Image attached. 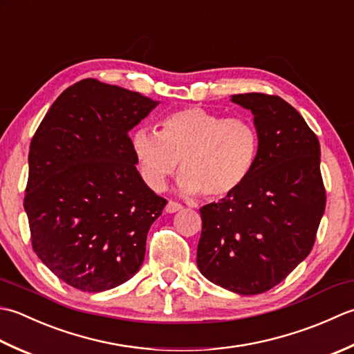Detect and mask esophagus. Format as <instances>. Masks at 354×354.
I'll list each match as a JSON object with an SVG mask.
<instances>
[{
  "label": "esophagus",
  "instance_id": "obj_1",
  "mask_svg": "<svg viewBox=\"0 0 354 354\" xmlns=\"http://www.w3.org/2000/svg\"><path fill=\"white\" fill-rule=\"evenodd\" d=\"M183 206L180 203H176V201H168V205L165 206V211H167L168 214H176L178 211H182Z\"/></svg>",
  "mask_w": 354,
  "mask_h": 354
}]
</instances>
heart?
Masks as SVG:
<instances>
[{
  "mask_svg": "<svg viewBox=\"0 0 354 354\" xmlns=\"http://www.w3.org/2000/svg\"><path fill=\"white\" fill-rule=\"evenodd\" d=\"M131 148L151 189L163 191L182 162L180 194L220 200L246 183L255 165L258 136L248 120L187 106L168 114L158 133L136 129Z\"/></svg>",
  "mask_w": 354,
  "mask_h": 354,
  "instance_id": "obj_1",
  "label": "heart"
}]
</instances>
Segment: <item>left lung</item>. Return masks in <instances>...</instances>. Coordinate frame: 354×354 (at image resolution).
Here are the masks:
<instances>
[{
  "label": "left lung",
  "mask_w": 354,
  "mask_h": 354,
  "mask_svg": "<svg viewBox=\"0 0 354 354\" xmlns=\"http://www.w3.org/2000/svg\"><path fill=\"white\" fill-rule=\"evenodd\" d=\"M254 116L255 165L240 189L200 209L197 266L238 295L279 284L312 250L326 209L321 147L304 118L278 96H230Z\"/></svg>",
  "instance_id": "1"
}]
</instances>
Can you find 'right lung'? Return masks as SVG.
I'll list each match as a JSON object with an SVG mask.
<instances>
[{
  "mask_svg": "<svg viewBox=\"0 0 354 354\" xmlns=\"http://www.w3.org/2000/svg\"><path fill=\"white\" fill-rule=\"evenodd\" d=\"M158 105L84 79L57 97L30 143L24 209L35 254L82 292L133 278L167 200L137 171L128 133Z\"/></svg>",
  "mask_w": 354,
  "mask_h": 354,
  "instance_id": "right-lung-1",
  "label": "right lung"
}]
</instances>
